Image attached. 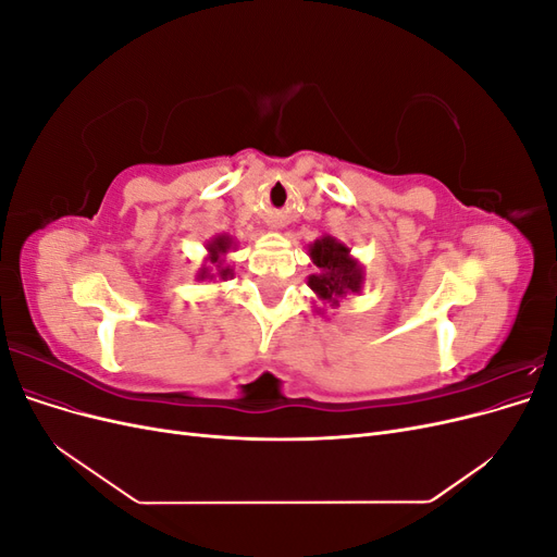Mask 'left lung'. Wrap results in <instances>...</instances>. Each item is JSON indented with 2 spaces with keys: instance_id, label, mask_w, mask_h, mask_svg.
<instances>
[{
  "instance_id": "left-lung-1",
  "label": "left lung",
  "mask_w": 557,
  "mask_h": 557,
  "mask_svg": "<svg viewBox=\"0 0 557 557\" xmlns=\"http://www.w3.org/2000/svg\"><path fill=\"white\" fill-rule=\"evenodd\" d=\"M309 256L318 272L309 276V288L315 297L330 305L332 309L339 307V299L346 293H360L362 290V267L350 256V248L334 237L315 239L309 248Z\"/></svg>"
}]
</instances>
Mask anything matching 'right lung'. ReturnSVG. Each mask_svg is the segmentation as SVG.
I'll list each match as a JSON object with an SVG mask.
<instances>
[{"label":"right lung","mask_w":557,"mask_h":557,"mask_svg":"<svg viewBox=\"0 0 557 557\" xmlns=\"http://www.w3.org/2000/svg\"><path fill=\"white\" fill-rule=\"evenodd\" d=\"M230 248H234V242L232 237H227V234H218V237H213L209 244H207V250H209V258L207 262L215 267V272H211V267H201L197 278H221V281H227L232 278V269L225 267V256L230 252Z\"/></svg>","instance_id":"add662e5"}]
</instances>
